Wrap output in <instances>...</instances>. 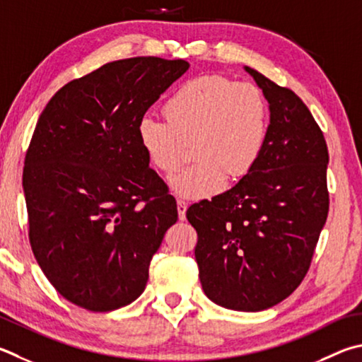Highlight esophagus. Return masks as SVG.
Segmentation results:
<instances>
[{"instance_id": "esophagus-1", "label": "esophagus", "mask_w": 362, "mask_h": 362, "mask_svg": "<svg viewBox=\"0 0 362 362\" xmlns=\"http://www.w3.org/2000/svg\"><path fill=\"white\" fill-rule=\"evenodd\" d=\"M187 209H188V204L182 199H177V212H179V218L183 221L185 220V214H187Z\"/></svg>"}]
</instances>
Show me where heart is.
Masks as SVG:
<instances>
[{"instance_id":"1","label":"heart","mask_w":362,"mask_h":362,"mask_svg":"<svg viewBox=\"0 0 362 362\" xmlns=\"http://www.w3.org/2000/svg\"><path fill=\"white\" fill-rule=\"evenodd\" d=\"M166 122L142 118L137 137L147 160L173 175L192 144L193 164L170 179L175 194L204 199L221 192L226 175L238 180L259 160L266 144L269 109L253 83L218 74L194 77L163 107Z\"/></svg>"}]
</instances>
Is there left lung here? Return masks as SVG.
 Returning a JSON list of instances; mask_svg holds the SVG:
<instances>
[{
    "label": "left lung",
    "instance_id": "left-lung-1",
    "mask_svg": "<svg viewBox=\"0 0 362 362\" xmlns=\"http://www.w3.org/2000/svg\"><path fill=\"white\" fill-rule=\"evenodd\" d=\"M269 103L271 123L259 160L235 185L193 204L194 258L202 290L225 308L259 312L304 280L323 229L329 155L310 110L290 88L245 66Z\"/></svg>",
    "mask_w": 362,
    "mask_h": 362
}]
</instances>
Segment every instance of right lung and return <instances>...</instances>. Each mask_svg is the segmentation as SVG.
I'll return each mask as SVG.
<instances>
[{"mask_svg": "<svg viewBox=\"0 0 362 362\" xmlns=\"http://www.w3.org/2000/svg\"><path fill=\"white\" fill-rule=\"evenodd\" d=\"M188 68L158 57L107 63L62 87L39 117L23 168L30 244L72 304L110 312L146 290L177 202L137 127Z\"/></svg>", "mask_w": 362, "mask_h": 362, "instance_id": "obj_1", "label": "right lung"}]
</instances>
